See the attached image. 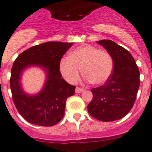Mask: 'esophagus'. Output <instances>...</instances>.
Segmentation results:
<instances>
[{
	"instance_id": "esophagus-1",
	"label": "esophagus",
	"mask_w": 152,
	"mask_h": 152,
	"mask_svg": "<svg viewBox=\"0 0 152 152\" xmlns=\"http://www.w3.org/2000/svg\"><path fill=\"white\" fill-rule=\"evenodd\" d=\"M84 91V88H79V87H76V93H81Z\"/></svg>"
}]
</instances>
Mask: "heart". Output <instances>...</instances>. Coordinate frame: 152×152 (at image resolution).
<instances>
[{"mask_svg":"<svg viewBox=\"0 0 152 152\" xmlns=\"http://www.w3.org/2000/svg\"><path fill=\"white\" fill-rule=\"evenodd\" d=\"M81 68L84 80L95 84H103L113 71L111 56L92 45H84L72 51L69 57L62 58L59 64L61 75L70 84H76Z\"/></svg>","mask_w":152,"mask_h":152,"instance_id":"heart-1","label":"heart"}]
</instances>
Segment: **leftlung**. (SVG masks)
<instances>
[{"label": "left lung", "mask_w": 152, "mask_h": 152, "mask_svg": "<svg viewBox=\"0 0 152 152\" xmlns=\"http://www.w3.org/2000/svg\"><path fill=\"white\" fill-rule=\"evenodd\" d=\"M113 61V72L100 87L91 90L93 99L88 105L91 116L104 122L120 120L132 108L140 87V71L127 49L110 40L97 41Z\"/></svg>", "instance_id": "1"}]
</instances>
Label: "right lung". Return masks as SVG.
<instances>
[{
  "label": "right lung",
  "mask_w": 152,
  "mask_h": 152,
  "mask_svg": "<svg viewBox=\"0 0 152 152\" xmlns=\"http://www.w3.org/2000/svg\"><path fill=\"white\" fill-rule=\"evenodd\" d=\"M73 43L50 41L32 46L20 53L13 63L10 88L17 111L26 121L38 126L51 127L64 115L66 100L73 96L76 87L61 78L59 64ZM38 66L45 72V84L37 94H28L22 88L23 72Z\"/></svg>",
  "instance_id": "add662e5"
}]
</instances>
